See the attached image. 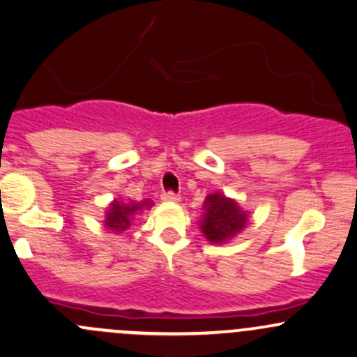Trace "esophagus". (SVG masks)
<instances>
[{"label":"esophagus","instance_id":"1","mask_svg":"<svg viewBox=\"0 0 357 357\" xmlns=\"http://www.w3.org/2000/svg\"><path fill=\"white\" fill-rule=\"evenodd\" d=\"M162 200L169 202V204H176V202L181 200V197L176 193H172V191H167V193H162Z\"/></svg>","mask_w":357,"mask_h":357}]
</instances>
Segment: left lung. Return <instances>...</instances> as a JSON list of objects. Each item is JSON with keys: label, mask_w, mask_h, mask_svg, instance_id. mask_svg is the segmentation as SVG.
I'll return each instance as SVG.
<instances>
[{"label": "left lung", "mask_w": 357, "mask_h": 357, "mask_svg": "<svg viewBox=\"0 0 357 357\" xmlns=\"http://www.w3.org/2000/svg\"><path fill=\"white\" fill-rule=\"evenodd\" d=\"M248 220L250 212L243 208L234 198H229L220 191L205 197L200 231L212 245H226L234 239L245 231Z\"/></svg>", "instance_id": "1"}]
</instances>
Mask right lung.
<instances>
[{"label": "right lung", "instance_id": "1", "mask_svg": "<svg viewBox=\"0 0 357 357\" xmlns=\"http://www.w3.org/2000/svg\"><path fill=\"white\" fill-rule=\"evenodd\" d=\"M153 205L152 200L145 198L142 202H133V200H125V198H114L111 202L109 207L106 208V217H104V226L109 231L116 232V234H121L123 231H126L131 224H133L135 215L142 210L150 208Z\"/></svg>", "mask_w": 357, "mask_h": 357}]
</instances>
